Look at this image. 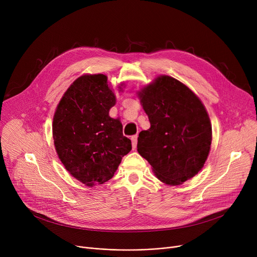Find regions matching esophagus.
I'll return each instance as SVG.
<instances>
[{"label": "esophagus", "instance_id": "34e87169", "mask_svg": "<svg viewBox=\"0 0 257 257\" xmlns=\"http://www.w3.org/2000/svg\"><path fill=\"white\" fill-rule=\"evenodd\" d=\"M131 142H132V148H133V150H136L137 144H138V136H133V137L131 138Z\"/></svg>", "mask_w": 257, "mask_h": 257}]
</instances>
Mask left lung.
Listing matches in <instances>:
<instances>
[{"label":"left lung","mask_w":257,"mask_h":257,"mask_svg":"<svg viewBox=\"0 0 257 257\" xmlns=\"http://www.w3.org/2000/svg\"><path fill=\"white\" fill-rule=\"evenodd\" d=\"M138 96L151 124L140 132L138 151L161 182L180 185L203 168L210 151L212 131L205 107L186 85L166 75Z\"/></svg>","instance_id":"left-lung-1"}]
</instances>
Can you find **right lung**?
Masks as SVG:
<instances>
[{"instance_id": "1", "label": "right lung", "mask_w": 257, "mask_h": 257, "mask_svg": "<svg viewBox=\"0 0 257 257\" xmlns=\"http://www.w3.org/2000/svg\"><path fill=\"white\" fill-rule=\"evenodd\" d=\"M114 104L105 75H83L66 89L54 113L58 157L74 178L90 187L111 179L132 149L123 125L109 116Z\"/></svg>"}]
</instances>
